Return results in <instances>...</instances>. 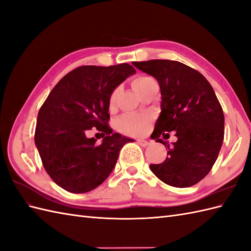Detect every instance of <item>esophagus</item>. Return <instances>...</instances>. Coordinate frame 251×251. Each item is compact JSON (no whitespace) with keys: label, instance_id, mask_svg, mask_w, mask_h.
<instances>
[{"label":"esophagus","instance_id":"1","mask_svg":"<svg viewBox=\"0 0 251 251\" xmlns=\"http://www.w3.org/2000/svg\"><path fill=\"white\" fill-rule=\"evenodd\" d=\"M137 143H138L139 145H141V147H143V148L148 147V145L150 144V142H149V141H147V140H143V139H139V140H137Z\"/></svg>","mask_w":251,"mask_h":251}]
</instances>
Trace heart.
<instances>
[{
  "label": "heart",
  "instance_id": "heart-1",
  "mask_svg": "<svg viewBox=\"0 0 251 251\" xmlns=\"http://www.w3.org/2000/svg\"><path fill=\"white\" fill-rule=\"evenodd\" d=\"M152 80L150 77H145V75H139L131 81V86L133 91L138 94L141 93L150 81ZM116 97H118V91H114L112 93L111 97H110L109 104L110 108H113L116 102ZM151 121L148 116L143 115H126L119 121V129L122 132L128 133V135H141L148 130L150 126Z\"/></svg>",
  "mask_w": 251,
  "mask_h": 251
}]
</instances>
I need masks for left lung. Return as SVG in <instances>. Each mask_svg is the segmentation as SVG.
Listing matches in <instances>:
<instances>
[{
    "label": "left lung",
    "instance_id": "left-lung-1",
    "mask_svg": "<svg viewBox=\"0 0 251 251\" xmlns=\"http://www.w3.org/2000/svg\"><path fill=\"white\" fill-rule=\"evenodd\" d=\"M160 86V114L152 139L166 145L161 135L174 131L164 162L150 169L162 182L185 188L204 178L216 161L225 135V116L208 81L196 69L170 60L133 62ZM164 137V138H165Z\"/></svg>",
    "mask_w": 251,
    "mask_h": 251
}]
</instances>
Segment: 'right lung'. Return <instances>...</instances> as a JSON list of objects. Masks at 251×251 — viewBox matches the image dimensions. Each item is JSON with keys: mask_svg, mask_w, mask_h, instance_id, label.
I'll return each mask as SVG.
<instances>
[{"mask_svg": "<svg viewBox=\"0 0 251 251\" xmlns=\"http://www.w3.org/2000/svg\"><path fill=\"white\" fill-rule=\"evenodd\" d=\"M135 74L127 63L80 66L63 77L47 97L34 140L45 170L63 189L84 194L98 187L112 172L121 149L133 141L112 132L108 121L113 91ZM93 126L107 135L100 145L86 137Z\"/></svg>", "mask_w": 251, "mask_h": 251, "instance_id": "obj_1", "label": "right lung"}]
</instances>
